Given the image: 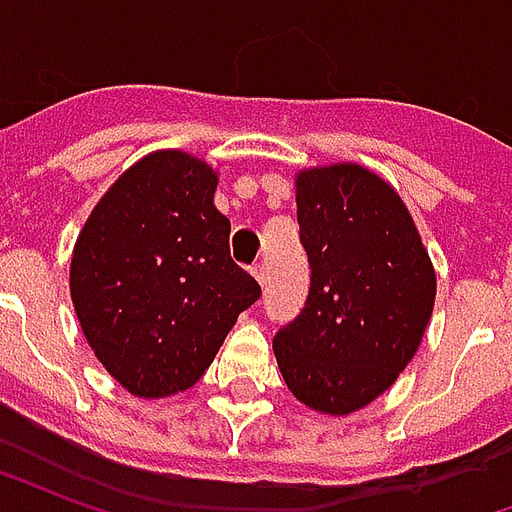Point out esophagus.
<instances>
[{
  "label": "esophagus",
  "mask_w": 512,
  "mask_h": 512,
  "mask_svg": "<svg viewBox=\"0 0 512 512\" xmlns=\"http://www.w3.org/2000/svg\"><path fill=\"white\" fill-rule=\"evenodd\" d=\"M252 274H255V279L260 282V285H266V282H268L266 263H255V266H252Z\"/></svg>",
  "instance_id": "34e87169"
}]
</instances>
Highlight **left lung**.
<instances>
[{
	"label": "left lung",
	"instance_id": "left-lung-1",
	"mask_svg": "<svg viewBox=\"0 0 512 512\" xmlns=\"http://www.w3.org/2000/svg\"><path fill=\"white\" fill-rule=\"evenodd\" d=\"M296 216L310 293L274 334V354L304 406L343 417L395 384L417 354L436 274L397 191L359 164L301 172Z\"/></svg>",
	"mask_w": 512,
	"mask_h": 512
}]
</instances>
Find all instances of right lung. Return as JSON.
Instances as JSON below:
<instances>
[{"instance_id": "right-lung-1", "label": "right lung", "mask_w": 512, "mask_h": 512, "mask_svg": "<svg viewBox=\"0 0 512 512\" xmlns=\"http://www.w3.org/2000/svg\"><path fill=\"white\" fill-rule=\"evenodd\" d=\"M216 172L158 150L95 205L71 260V299L101 365L136 397H167L202 378L260 285L230 257Z\"/></svg>"}]
</instances>
